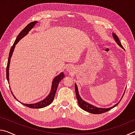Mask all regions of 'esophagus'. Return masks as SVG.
Wrapping results in <instances>:
<instances>
[{
  "label": "esophagus",
  "mask_w": 135,
  "mask_h": 135,
  "mask_svg": "<svg viewBox=\"0 0 135 135\" xmlns=\"http://www.w3.org/2000/svg\"><path fill=\"white\" fill-rule=\"evenodd\" d=\"M67 71L68 72V73H71L72 72H73V67H67Z\"/></svg>",
  "instance_id": "obj_1"
}]
</instances>
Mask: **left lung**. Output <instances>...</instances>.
Wrapping results in <instances>:
<instances>
[{
    "label": "left lung",
    "instance_id": "1",
    "mask_svg": "<svg viewBox=\"0 0 135 135\" xmlns=\"http://www.w3.org/2000/svg\"><path fill=\"white\" fill-rule=\"evenodd\" d=\"M113 38L115 40V41L116 42V43H117V45L119 46L120 47H122V49H123L124 50V47H123L122 45L120 43V41L119 40V38H118V36L115 35V33H113ZM75 85V91H76V98H77V102H78V104L79 107H80V108L83 109V110L86 111L87 112H88V113H92V114H102V113H105V112L108 111L109 110H110L112 108H114V107H116L119 103L120 101L121 100H120V101L117 103L116 104L114 105L113 107H109V108H99V107H97L95 105H93L90 104L89 103H88V102H86L85 100H84L82 98H81L80 96L79 95V90H78V88H77V84L75 83L74 84ZM125 92V91H124ZM123 94V95H124ZM123 95L122 96V98H121V99H122V98L123 97Z\"/></svg>",
    "mask_w": 135,
    "mask_h": 135
}]
</instances>
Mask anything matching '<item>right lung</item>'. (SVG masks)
I'll return each instance as SVG.
<instances>
[{
	"mask_svg": "<svg viewBox=\"0 0 135 135\" xmlns=\"http://www.w3.org/2000/svg\"><path fill=\"white\" fill-rule=\"evenodd\" d=\"M37 21H33L27 25V26L25 27V28L22 30L21 32H20L19 35H18V36H17V38H16V40L15 41L14 43H13V45L12 46V47H11L10 52H9V54L7 67H6V79H7V80H8V82L9 84V70L11 59V57H12L13 52V51H14L15 45L17 44L18 42H19V41L21 40V38H23L24 36L27 35V34H28L29 33V31H30L35 26V25L37 24ZM64 77H65V75H64V73L62 72V73H61L59 75H58V76H56L55 77V78L53 79V80H52V85H51V91H50V93H49V95L45 98L44 99H43L42 100H40V101H39V102H36V103H34V104H24V103H22V102H21V103L22 104H23L24 106L29 107V108H35V109L42 108H44V107L48 106L49 105L51 104L52 102V101L54 100L59 82H60V81ZM9 88H10V86H9ZM10 89H11V88H10ZM11 93H12L13 97H14L15 99L17 100V98H15L14 95H13L12 91H11Z\"/></svg>",
	"mask_w": 135,
	"mask_h": 135,
	"instance_id": "right-lung-1",
	"label": "right lung"
}]
</instances>
